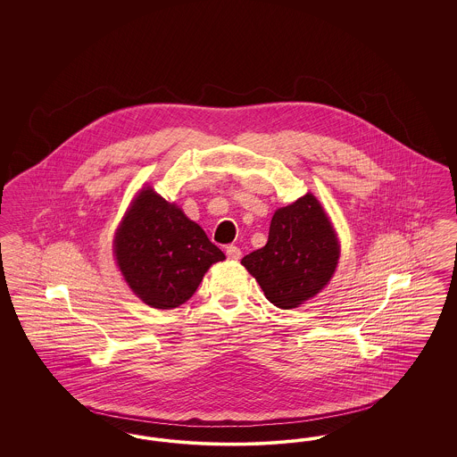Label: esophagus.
I'll return each instance as SVG.
<instances>
[{
    "label": "esophagus",
    "mask_w": 457,
    "mask_h": 457,
    "mask_svg": "<svg viewBox=\"0 0 457 457\" xmlns=\"http://www.w3.org/2000/svg\"><path fill=\"white\" fill-rule=\"evenodd\" d=\"M226 257L229 261H239L241 259V250H239L238 246H235V245H229L226 248Z\"/></svg>",
    "instance_id": "1"
}]
</instances>
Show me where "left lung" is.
Returning a JSON list of instances; mask_svg holds the SVG:
<instances>
[{"label": "left lung", "mask_w": 457, "mask_h": 457, "mask_svg": "<svg viewBox=\"0 0 457 457\" xmlns=\"http://www.w3.org/2000/svg\"><path fill=\"white\" fill-rule=\"evenodd\" d=\"M339 253V241L320 202L306 194L274 212L265 246L245 255L241 263L270 303L289 310L326 287Z\"/></svg>", "instance_id": "obj_1"}]
</instances>
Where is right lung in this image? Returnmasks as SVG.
Masks as SVG:
<instances>
[{
    "label": "right lung",
    "mask_w": 457,
    "mask_h": 457,
    "mask_svg": "<svg viewBox=\"0 0 457 457\" xmlns=\"http://www.w3.org/2000/svg\"><path fill=\"white\" fill-rule=\"evenodd\" d=\"M112 246L131 291L159 310L190 300L209 267L226 259L196 222L151 187L133 198Z\"/></svg>",
    "instance_id": "add662e5"
}]
</instances>
